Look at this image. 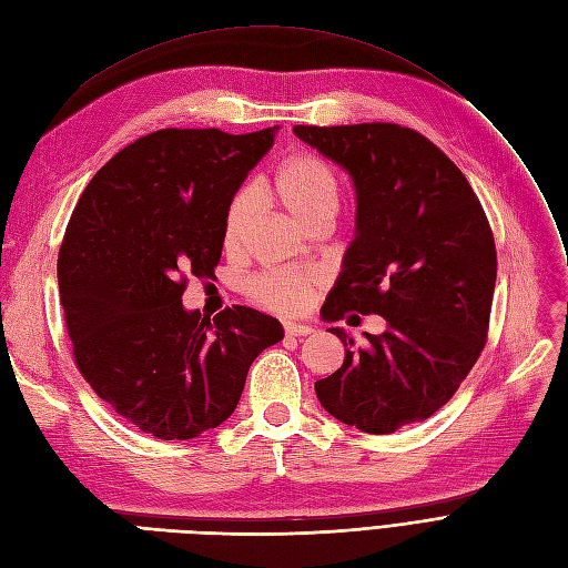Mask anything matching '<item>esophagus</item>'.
<instances>
[{"label":"esophagus","instance_id":"1","mask_svg":"<svg viewBox=\"0 0 568 568\" xmlns=\"http://www.w3.org/2000/svg\"><path fill=\"white\" fill-rule=\"evenodd\" d=\"M284 331H286V336H291V338H301V336H310L315 328L307 326V324H298V322H284Z\"/></svg>","mask_w":568,"mask_h":568}]
</instances>
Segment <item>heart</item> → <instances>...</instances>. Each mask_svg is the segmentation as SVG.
Here are the masks:
<instances>
[{
	"instance_id": "obj_1",
	"label": "heart",
	"mask_w": 568,
	"mask_h": 568,
	"mask_svg": "<svg viewBox=\"0 0 568 568\" xmlns=\"http://www.w3.org/2000/svg\"><path fill=\"white\" fill-rule=\"evenodd\" d=\"M263 192L275 197L293 219L305 223L310 216L320 211H336L338 206V179L315 154H291L286 158L270 181L263 185ZM253 216V197L240 194L234 197L223 227L225 248H234L251 223ZM317 284L315 275H303L293 270H267L256 280H251L248 293L253 301L277 310V312H296L307 305L312 286Z\"/></svg>"
}]
</instances>
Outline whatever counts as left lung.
Returning <instances> with one entry per match:
<instances>
[{
  "label": "left lung",
  "mask_w": 568,
  "mask_h": 568,
  "mask_svg": "<svg viewBox=\"0 0 568 568\" xmlns=\"http://www.w3.org/2000/svg\"><path fill=\"white\" fill-rule=\"evenodd\" d=\"M338 164L357 197L355 240L322 317L381 315L387 328L345 345L343 366L315 383L331 416L389 435L427 420L481 355L496 288V244L463 171L414 129L397 124L293 126Z\"/></svg>",
  "instance_id": "obj_1"
}]
</instances>
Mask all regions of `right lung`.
I'll list each match as a JSON object with an SVG mask.
<instances>
[{
	"mask_svg": "<svg viewBox=\"0 0 568 568\" xmlns=\"http://www.w3.org/2000/svg\"><path fill=\"white\" fill-rule=\"evenodd\" d=\"M275 129H162L87 185L58 253V288L77 368L93 393L158 439H192L237 408L248 366L282 324L234 305L213 322L185 310L187 275L221 261L232 197Z\"/></svg>",
	"mask_w": 568,
	"mask_h": 568,
	"instance_id": "add662e5",
	"label": "right lung"
}]
</instances>
